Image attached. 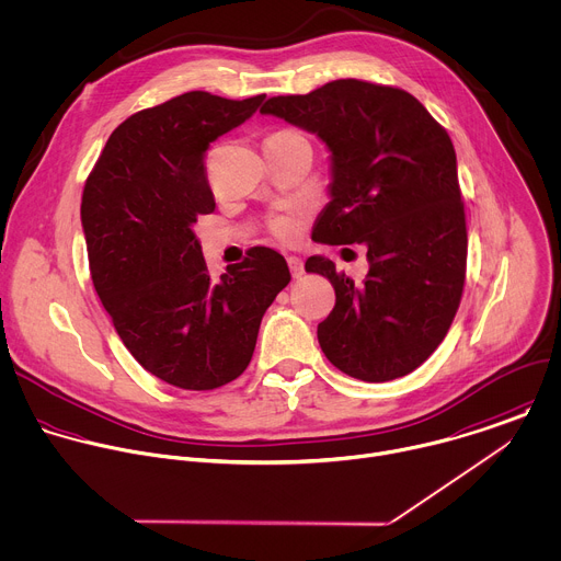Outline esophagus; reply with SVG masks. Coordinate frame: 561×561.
Returning <instances> with one entry per match:
<instances>
[{
  "instance_id": "1",
  "label": "esophagus",
  "mask_w": 561,
  "mask_h": 561,
  "mask_svg": "<svg viewBox=\"0 0 561 561\" xmlns=\"http://www.w3.org/2000/svg\"><path fill=\"white\" fill-rule=\"evenodd\" d=\"M287 265H289L294 278H300V276L305 274V263H302L298 256H289V259H287Z\"/></svg>"
}]
</instances>
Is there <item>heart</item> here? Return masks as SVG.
<instances>
[{"label": "heart", "instance_id": "b5f03b06", "mask_svg": "<svg viewBox=\"0 0 561 561\" xmlns=\"http://www.w3.org/2000/svg\"><path fill=\"white\" fill-rule=\"evenodd\" d=\"M280 134H296V131H280ZM270 228H272L274 237H278V239H291L298 232V224L291 217H276L270 224Z\"/></svg>", "mask_w": 561, "mask_h": 561}]
</instances>
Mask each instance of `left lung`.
I'll return each instance as SVG.
<instances>
[{
	"label": "left lung",
	"mask_w": 561,
	"mask_h": 561,
	"mask_svg": "<svg viewBox=\"0 0 561 561\" xmlns=\"http://www.w3.org/2000/svg\"><path fill=\"white\" fill-rule=\"evenodd\" d=\"M261 112L331 151V202L313 241L368 250L362 285L324 256L305 263L335 289V307L318 324L322 353L362 381L412 373L447 335L465 287V206L447 131L412 94L357 79L274 96Z\"/></svg>",
	"instance_id": "left-lung-1"
}]
</instances>
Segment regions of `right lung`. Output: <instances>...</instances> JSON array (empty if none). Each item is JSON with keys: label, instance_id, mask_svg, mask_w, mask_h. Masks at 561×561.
<instances>
[{"label": "right lung", "instance_id": "right-lung-1", "mask_svg": "<svg viewBox=\"0 0 561 561\" xmlns=\"http://www.w3.org/2000/svg\"><path fill=\"white\" fill-rule=\"evenodd\" d=\"M265 94L186 92L129 116L110 136L81 204L96 294L129 353L162 381L213 390L250 364L263 313L291 280L272 248L213 278L193 232L215 210L210 142L245 123Z\"/></svg>", "mask_w": 561, "mask_h": 561}]
</instances>
